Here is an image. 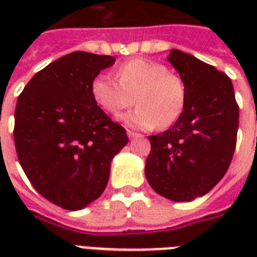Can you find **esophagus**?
I'll return each mask as SVG.
<instances>
[{
    "instance_id": "1",
    "label": "esophagus",
    "mask_w": 257,
    "mask_h": 257,
    "mask_svg": "<svg viewBox=\"0 0 257 257\" xmlns=\"http://www.w3.org/2000/svg\"><path fill=\"white\" fill-rule=\"evenodd\" d=\"M128 137L129 139H136V137H143V135L136 132H132V131H128Z\"/></svg>"
}]
</instances>
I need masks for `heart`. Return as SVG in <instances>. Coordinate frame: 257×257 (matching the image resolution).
Listing matches in <instances>:
<instances>
[{
	"label": "heart",
	"mask_w": 257,
	"mask_h": 257,
	"mask_svg": "<svg viewBox=\"0 0 257 257\" xmlns=\"http://www.w3.org/2000/svg\"><path fill=\"white\" fill-rule=\"evenodd\" d=\"M97 104L110 114H118L133 104L137 106L122 120L132 128L165 129L183 113L187 86L179 74L159 61L133 58L117 68V78L98 74L92 82Z\"/></svg>",
	"instance_id": "b5f03b06"
}]
</instances>
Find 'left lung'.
I'll list each match as a JSON object with an SVG mask.
<instances>
[{"label":"left lung","instance_id":"left-lung-1","mask_svg":"<svg viewBox=\"0 0 257 257\" xmlns=\"http://www.w3.org/2000/svg\"><path fill=\"white\" fill-rule=\"evenodd\" d=\"M168 60L185 82L187 100L171 128L149 136L145 176L159 195L191 201L227 173L237 140L239 105L231 78L215 66L177 49Z\"/></svg>","mask_w":257,"mask_h":257}]
</instances>
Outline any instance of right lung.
<instances>
[{"mask_svg":"<svg viewBox=\"0 0 257 257\" xmlns=\"http://www.w3.org/2000/svg\"><path fill=\"white\" fill-rule=\"evenodd\" d=\"M114 57L73 52L34 74L18 96L14 144L36 191L77 211L106 188L110 161L128 136L97 105L93 80Z\"/></svg>","mask_w":257,"mask_h":257,"instance_id":"1","label":"right lung"}]
</instances>
